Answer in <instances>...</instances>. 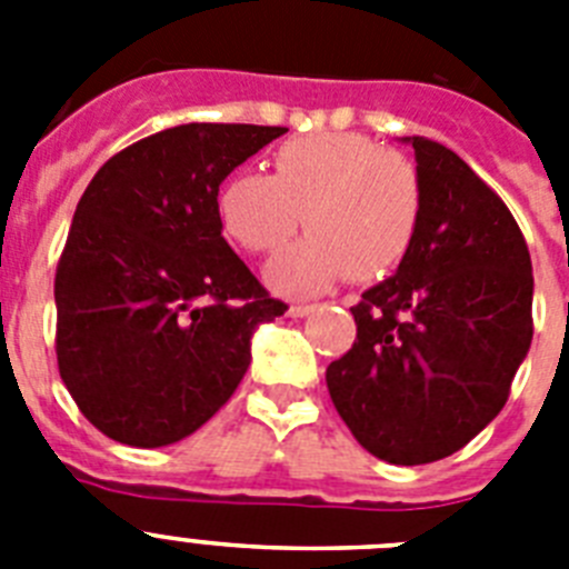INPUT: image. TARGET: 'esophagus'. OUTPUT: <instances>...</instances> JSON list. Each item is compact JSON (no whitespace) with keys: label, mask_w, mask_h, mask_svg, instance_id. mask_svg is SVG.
Wrapping results in <instances>:
<instances>
[{"label":"esophagus","mask_w":569,"mask_h":569,"mask_svg":"<svg viewBox=\"0 0 569 569\" xmlns=\"http://www.w3.org/2000/svg\"><path fill=\"white\" fill-rule=\"evenodd\" d=\"M313 313V305H290L288 316H293V319H301V316Z\"/></svg>","instance_id":"esophagus-1"}]
</instances>
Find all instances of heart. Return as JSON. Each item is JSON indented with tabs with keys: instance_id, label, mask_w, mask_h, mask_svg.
<instances>
[{
	"instance_id": "1",
	"label": "heart",
	"mask_w": 569,
	"mask_h": 569,
	"mask_svg": "<svg viewBox=\"0 0 569 569\" xmlns=\"http://www.w3.org/2000/svg\"><path fill=\"white\" fill-rule=\"evenodd\" d=\"M219 213L239 244L279 253L270 281L281 293H316L341 276L379 279L413 250L425 213L419 168L361 133H310L273 150V176L239 170L222 184Z\"/></svg>"
}]
</instances>
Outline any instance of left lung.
Segmentation results:
<instances>
[{"label": "left lung", "instance_id": "left-lung-1", "mask_svg": "<svg viewBox=\"0 0 569 569\" xmlns=\"http://www.w3.org/2000/svg\"><path fill=\"white\" fill-rule=\"evenodd\" d=\"M425 213L396 276L350 308L356 341L330 361L336 410L367 453L430 465L490 425L532 339V264L501 196L425 136Z\"/></svg>", "mask_w": 569, "mask_h": 569}]
</instances>
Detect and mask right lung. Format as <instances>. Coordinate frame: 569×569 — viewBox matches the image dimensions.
<instances>
[{
	"label": "right lung",
	"instance_id": "obj_1",
	"mask_svg": "<svg viewBox=\"0 0 569 569\" xmlns=\"http://www.w3.org/2000/svg\"><path fill=\"white\" fill-rule=\"evenodd\" d=\"M284 128L190 122L97 170L59 256L57 361L90 425L164 447L204 425L250 365L256 325L288 310L230 250L219 184Z\"/></svg>",
	"mask_w": 569,
	"mask_h": 569
}]
</instances>
